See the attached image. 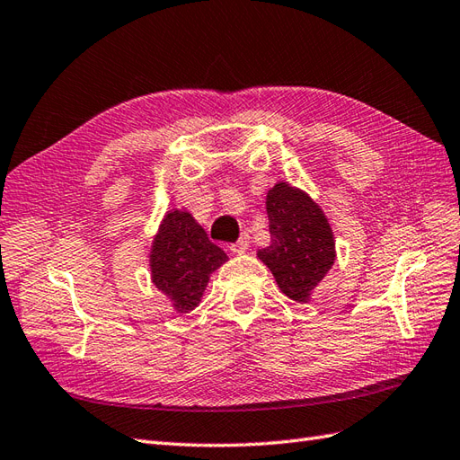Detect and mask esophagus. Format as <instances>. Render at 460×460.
I'll use <instances>...</instances> for the list:
<instances>
[{
  "mask_svg": "<svg viewBox=\"0 0 460 460\" xmlns=\"http://www.w3.org/2000/svg\"><path fill=\"white\" fill-rule=\"evenodd\" d=\"M247 247H250V235H247V234H242V235H240V240L230 245V250H232L234 253H243V252L247 250Z\"/></svg>",
  "mask_w": 460,
  "mask_h": 460,
  "instance_id": "34e87169",
  "label": "esophagus"
}]
</instances>
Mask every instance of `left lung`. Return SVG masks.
Returning <instances> with one entry per match:
<instances>
[{
	"label": "left lung",
	"mask_w": 460,
	"mask_h": 460,
	"mask_svg": "<svg viewBox=\"0 0 460 460\" xmlns=\"http://www.w3.org/2000/svg\"><path fill=\"white\" fill-rule=\"evenodd\" d=\"M270 243L257 257L270 269L279 288L294 302L309 294L334 263V240L329 220L309 197L287 181L267 193Z\"/></svg>",
	"instance_id": "left-lung-1"
}]
</instances>
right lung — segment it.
<instances>
[{
    "label": "right lung",
    "mask_w": 460,
    "mask_h": 460,
    "mask_svg": "<svg viewBox=\"0 0 460 460\" xmlns=\"http://www.w3.org/2000/svg\"><path fill=\"white\" fill-rule=\"evenodd\" d=\"M228 257L207 238L190 213L172 210L160 225L151 252V275L173 309L188 314L201 302L208 277Z\"/></svg>",
    "instance_id": "add662e5"
}]
</instances>
